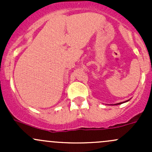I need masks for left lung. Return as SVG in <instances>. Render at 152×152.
Here are the masks:
<instances>
[{"mask_svg": "<svg viewBox=\"0 0 152 152\" xmlns=\"http://www.w3.org/2000/svg\"><path fill=\"white\" fill-rule=\"evenodd\" d=\"M122 103H124V102H122ZM122 103H118V104H122Z\"/></svg>", "mask_w": 152, "mask_h": 152, "instance_id": "left-lung-1", "label": "left lung"}]
</instances>
